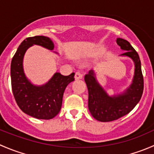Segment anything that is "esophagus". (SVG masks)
Here are the masks:
<instances>
[{
  "mask_svg": "<svg viewBox=\"0 0 154 154\" xmlns=\"http://www.w3.org/2000/svg\"><path fill=\"white\" fill-rule=\"evenodd\" d=\"M83 74H81L80 71H77V72L75 73V75H74V78H75V80H80V79L83 78Z\"/></svg>",
  "mask_w": 154,
  "mask_h": 154,
  "instance_id": "esophagus-1",
  "label": "esophagus"
}]
</instances>
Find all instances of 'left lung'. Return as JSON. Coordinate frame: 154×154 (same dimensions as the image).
Wrapping results in <instances>:
<instances>
[{
  "instance_id": "left-lung-1",
  "label": "left lung",
  "mask_w": 154,
  "mask_h": 154,
  "mask_svg": "<svg viewBox=\"0 0 154 154\" xmlns=\"http://www.w3.org/2000/svg\"><path fill=\"white\" fill-rule=\"evenodd\" d=\"M117 44L126 51L122 56L130 57L135 63V75L133 83L124 94L110 97L96 80L93 70L85 76L88 91V106L91 116L99 122H109L117 120L133 109L142 97L144 79L139 56L127 40L118 38Z\"/></svg>"
}]
</instances>
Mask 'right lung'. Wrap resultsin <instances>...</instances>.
<instances>
[{
    "label": "right lung",
    "mask_w": 154,
    "mask_h": 154,
    "mask_svg": "<svg viewBox=\"0 0 154 154\" xmlns=\"http://www.w3.org/2000/svg\"><path fill=\"white\" fill-rule=\"evenodd\" d=\"M32 45L49 50L54 47L50 38L43 35L28 37L21 42L11 63L12 93L17 104L24 113L37 119L49 120L60 112L65 89L74 80V73L68 76L56 73L45 85L35 86L31 84L24 75L22 63L26 51Z\"/></svg>",
    "instance_id": "add662e5"
}]
</instances>
